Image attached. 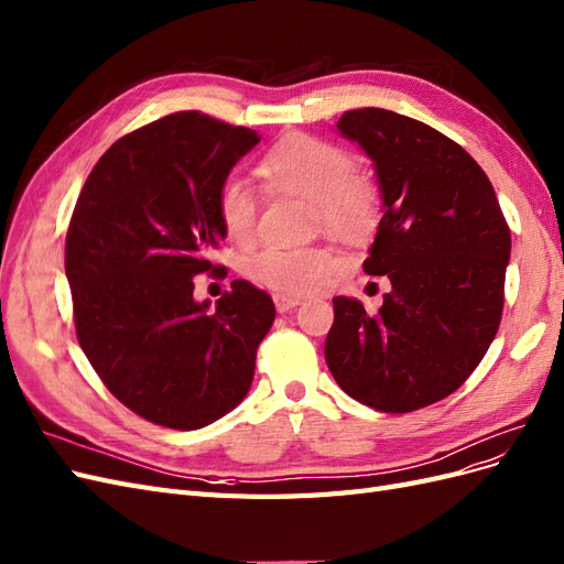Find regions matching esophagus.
Masks as SVG:
<instances>
[{"label":"esophagus","mask_w":564,"mask_h":564,"mask_svg":"<svg viewBox=\"0 0 564 564\" xmlns=\"http://www.w3.org/2000/svg\"><path fill=\"white\" fill-rule=\"evenodd\" d=\"M300 302H302L300 297H291V295H273V304H276V310H279L281 314H283V312H291V310H295Z\"/></svg>","instance_id":"obj_1"}]
</instances>
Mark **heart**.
<instances>
[{"label":"heart","mask_w":564,"mask_h":564,"mask_svg":"<svg viewBox=\"0 0 564 564\" xmlns=\"http://www.w3.org/2000/svg\"><path fill=\"white\" fill-rule=\"evenodd\" d=\"M351 155L333 141L291 134L271 147L257 165L260 180L279 191L312 200L316 219L345 236L361 234L376 215V193L366 180L351 174ZM217 219L234 243H248L254 234V203L250 191L229 180L217 193ZM246 276L279 295H307L333 281L340 257L328 246L276 248L254 252L246 262Z\"/></svg>","instance_id":"heart-1"}]
</instances>
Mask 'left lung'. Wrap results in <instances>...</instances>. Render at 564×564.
<instances>
[{"label":"left lung","mask_w":564,"mask_h":564,"mask_svg":"<svg viewBox=\"0 0 564 564\" xmlns=\"http://www.w3.org/2000/svg\"><path fill=\"white\" fill-rule=\"evenodd\" d=\"M337 130L373 160L382 219L364 271L392 291L378 314L333 297L326 364L351 399L409 413L456 392L485 359L503 314L510 229L485 170L430 124L357 108Z\"/></svg>","instance_id":"left-lung-1"}]
</instances>
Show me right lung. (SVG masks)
Instances as JSON below:
<instances>
[{"mask_svg": "<svg viewBox=\"0 0 564 564\" xmlns=\"http://www.w3.org/2000/svg\"><path fill=\"white\" fill-rule=\"evenodd\" d=\"M254 130L182 110L99 158L66 236L77 343L110 394L147 421L198 430L248 394L271 297L248 281L210 310L193 276L221 267L217 193Z\"/></svg>", "mask_w": 564, "mask_h": 564, "instance_id": "add662e5", "label": "right lung"}]
</instances>
